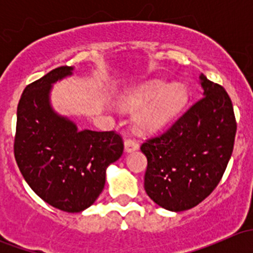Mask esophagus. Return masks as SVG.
<instances>
[{
	"mask_svg": "<svg viewBox=\"0 0 253 253\" xmlns=\"http://www.w3.org/2000/svg\"><path fill=\"white\" fill-rule=\"evenodd\" d=\"M138 143L133 141V139H126V141H125V152L126 153L134 152V150L138 149Z\"/></svg>",
	"mask_w": 253,
	"mask_h": 253,
	"instance_id": "esophagus-1",
	"label": "esophagus"
}]
</instances>
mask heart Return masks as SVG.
Listing matches in <instances>:
<instances>
[{"instance_id":"1","label":"heart","mask_w":253,"mask_h":253,"mask_svg":"<svg viewBox=\"0 0 253 253\" xmlns=\"http://www.w3.org/2000/svg\"><path fill=\"white\" fill-rule=\"evenodd\" d=\"M187 88L181 83L150 79L126 94L122 104L131 109H141L134 116V127L148 133L162 128L174 120L188 103Z\"/></svg>"}]
</instances>
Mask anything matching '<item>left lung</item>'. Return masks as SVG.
I'll list each match as a JSON object with an SVG mask.
<instances>
[{
  "instance_id": "obj_1",
  "label": "left lung",
  "mask_w": 253,
  "mask_h": 253,
  "mask_svg": "<svg viewBox=\"0 0 253 253\" xmlns=\"http://www.w3.org/2000/svg\"><path fill=\"white\" fill-rule=\"evenodd\" d=\"M203 98L162 136L148 139L144 188L162 208L182 211L208 197L233 154L236 121L225 89L200 76Z\"/></svg>"
}]
</instances>
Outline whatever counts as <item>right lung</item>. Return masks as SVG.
Wrapping results in <instances>:
<instances>
[{
  "instance_id": "right-lung-1",
  "label": "right lung",
  "mask_w": 253,
  "mask_h": 253,
  "mask_svg": "<svg viewBox=\"0 0 253 253\" xmlns=\"http://www.w3.org/2000/svg\"><path fill=\"white\" fill-rule=\"evenodd\" d=\"M73 67L52 70L25 86L17 109L14 158L33 191L50 206L78 213L96 201L105 186L106 169L124 152L114 131H79L53 110L52 85L73 75Z\"/></svg>"
}]
</instances>
